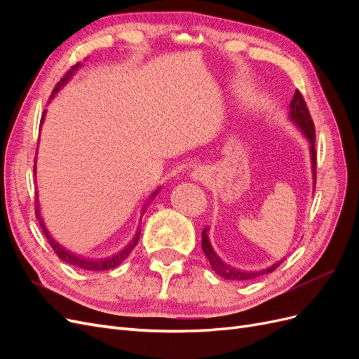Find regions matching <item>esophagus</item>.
<instances>
[{
  "label": "esophagus",
  "mask_w": 359,
  "mask_h": 359,
  "mask_svg": "<svg viewBox=\"0 0 359 359\" xmlns=\"http://www.w3.org/2000/svg\"><path fill=\"white\" fill-rule=\"evenodd\" d=\"M203 177H205V172H203L202 168H198V169H194V170L191 172V178H193V180H196V181L199 180V181H201V180H203Z\"/></svg>",
  "instance_id": "34e87169"
}]
</instances>
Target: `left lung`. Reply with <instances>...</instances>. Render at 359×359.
I'll return each mask as SVG.
<instances>
[{
	"label": "left lung",
	"mask_w": 359,
	"mask_h": 359,
	"mask_svg": "<svg viewBox=\"0 0 359 359\" xmlns=\"http://www.w3.org/2000/svg\"><path fill=\"white\" fill-rule=\"evenodd\" d=\"M290 107V112H289V118L292 123H295L298 126V128L304 133V136L307 137V140L310 142V154H311V172H313V181H314V186H316V149H314V124H313V119L311 115L309 112V107L304 102V97L302 94L297 90L295 95H293V99L289 104ZM202 250L208 259V262L211 265V268L214 269L215 274H219L220 277L226 278V280H233V281H244V280H252L256 278L259 276H264L268 273H273L274 269L278 268V265L281 264V260L274 265L268 266L266 269L262 271H256V273H252V271H241V269H235L231 265L224 264L223 260L217 256V253L214 252V248L210 243V238H208V227L202 231Z\"/></svg>",
	"instance_id": "8db88e82"
}]
</instances>
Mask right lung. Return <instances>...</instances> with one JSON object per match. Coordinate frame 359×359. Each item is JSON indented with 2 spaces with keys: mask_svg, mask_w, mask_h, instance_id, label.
Returning a JSON list of instances; mask_svg holds the SVG:
<instances>
[{
  "mask_svg": "<svg viewBox=\"0 0 359 359\" xmlns=\"http://www.w3.org/2000/svg\"><path fill=\"white\" fill-rule=\"evenodd\" d=\"M79 67H81V62L76 64V66H73L66 74L62 76L61 81L57 83L55 88H53L50 97L55 95V94L61 90V86L66 85V83L69 82V79L72 78V76L76 73V70H78ZM45 114H46V111H45ZM45 114H43V118H45ZM43 118H41V121H43ZM34 175H36V168H34ZM157 193H158V190H156L153 194H151L149 201H153V199L157 196ZM145 208H147V205H144V210H145ZM142 214H144V212H142ZM36 217H37V220H39V223H40V226H41L43 233H45L46 238H48V243L50 244V247L53 248V252L57 253V256L62 260V262H66V264L73 265V266H78V268H81V269H86V271H106V269H112V268L118 266L119 264L123 262V260H126V257L130 255V252H132V250L136 247V244H137V241H139V236H140V231L137 229V232H136L135 236H133V240L130 241V243L121 250V252H118L116 255H114V256H111V257H104V259H88V257H82L81 255H74V253L69 252V250H66L62 245H60L55 240H53V238L50 236V233H49L48 229H46L45 222H43L41 215H40L39 199H37V205H36Z\"/></svg>",
  "mask_w": 359,
  "mask_h": 359,
  "instance_id": "1",
  "label": "right lung"
}]
</instances>
